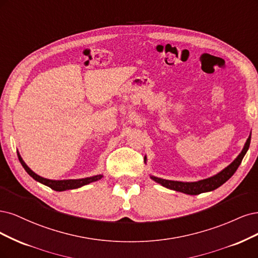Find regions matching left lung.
Wrapping results in <instances>:
<instances>
[{"mask_svg":"<svg viewBox=\"0 0 258 258\" xmlns=\"http://www.w3.org/2000/svg\"><path fill=\"white\" fill-rule=\"evenodd\" d=\"M250 143H251V133H250V136H248V138L245 141L242 151L239 153V155L236 157V159L232 161L227 166V167H225L223 170H221L217 174H214V176H212V177L194 181V182L166 180L163 178L151 176V174H150V178L153 181H155L156 183L161 184L164 187H167L172 190H177V192H181V193H184L187 195H198V194L206 193V192H211V190H214L215 188H218L222 184L225 183V182L232 176V174L236 172V170L239 167V165L241 164V162H242V159L244 157L245 153L248 150ZM145 163L147 164V156L146 155H145Z\"/></svg>","mask_w":258,"mask_h":258,"instance_id":"left-lung-1","label":"left lung"}]
</instances>
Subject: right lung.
<instances>
[{"label": "right lung", "mask_w": 258, "mask_h": 258, "mask_svg": "<svg viewBox=\"0 0 258 258\" xmlns=\"http://www.w3.org/2000/svg\"><path fill=\"white\" fill-rule=\"evenodd\" d=\"M18 154V159L22 165V167L26 169V171L30 174V176L36 180L39 183L44 184L46 186H49L50 188L57 190V192H62V190H66V189H73V188H78L84 185H87L89 183H92V182H95L99 179L103 178V174H96V176L93 177H88V178H82V179H68V180H51V179H47L44 177L38 176L37 173H35L33 171L29 166L24 163V161L22 160V157L20 155V153L17 151Z\"/></svg>", "instance_id": "add662e5"}]
</instances>
